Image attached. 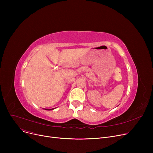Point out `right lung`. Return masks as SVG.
<instances>
[{
	"label": "right lung",
	"instance_id": "add662e5",
	"mask_svg": "<svg viewBox=\"0 0 153 153\" xmlns=\"http://www.w3.org/2000/svg\"><path fill=\"white\" fill-rule=\"evenodd\" d=\"M47 110H52V109H46Z\"/></svg>",
	"mask_w": 153,
	"mask_h": 153
}]
</instances>
